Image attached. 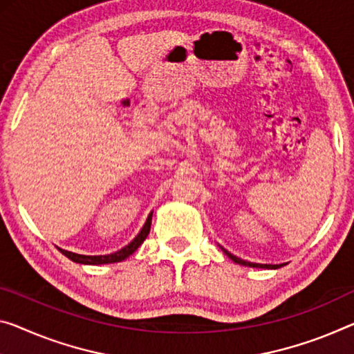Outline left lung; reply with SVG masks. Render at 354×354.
<instances>
[{
	"instance_id": "left-lung-1",
	"label": "left lung",
	"mask_w": 354,
	"mask_h": 354,
	"mask_svg": "<svg viewBox=\"0 0 354 354\" xmlns=\"http://www.w3.org/2000/svg\"><path fill=\"white\" fill-rule=\"evenodd\" d=\"M220 248L223 250V253H225L227 258L234 261V263L242 264V266H248V268H259V269H279V268H281V266H283V264H258V263H250V261H245V259H241V258L234 257L232 253L227 252V250H225V248H223L221 245H220Z\"/></svg>"
}]
</instances>
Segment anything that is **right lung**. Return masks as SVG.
<instances>
[{
  "instance_id": "obj_1",
  "label": "right lung",
  "mask_w": 354,
  "mask_h": 354,
  "mask_svg": "<svg viewBox=\"0 0 354 354\" xmlns=\"http://www.w3.org/2000/svg\"><path fill=\"white\" fill-rule=\"evenodd\" d=\"M150 226H151V214H149V216H147V220L144 223L142 230L139 231L138 236H136L133 241L128 243V245H124L123 248L117 250V252H113L111 254H96V257H88V254H79V253L68 252V250H63V248H58V247L57 248L64 254V257L69 258L71 261H74V263H79V264L97 266V264L120 263V261L127 259L128 257H131V254L136 252V250L140 247V243H142L145 239H147V236H149Z\"/></svg>"
}]
</instances>
